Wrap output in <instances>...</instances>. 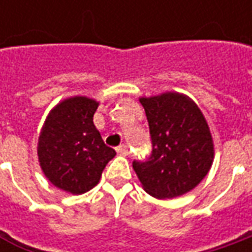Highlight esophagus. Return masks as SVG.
<instances>
[{"label":"esophagus","instance_id":"obj_1","mask_svg":"<svg viewBox=\"0 0 252 252\" xmlns=\"http://www.w3.org/2000/svg\"><path fill=\"white\" fill-rule=\"evenodd\" d=\"M116 151H118V154H121V156H127V154H129V149H127L126 144H122L119 147H116Z\"/></svg>","mask_w":252,"mask_h":252}]
</instances>
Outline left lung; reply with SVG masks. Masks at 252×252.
<instances>
[{"mask_svg":"<svg viewBox=\"0 0 252 252\" xmlns=\"http://www.w3.org/2000/svg\"><path fill=\"white\" fill-rule=\"evenodd\" d=\"M150 127L151 156L133 161L144 190L157 199L181 196L208 175L215 150L208 122L187 95L140 98Z\"/></svg>","mask_w":252,"mask_h":252,"instance_id":"1","label":"left lung"}]
</instances>
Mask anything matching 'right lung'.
Instances as JSON below:
<instances>
[{
  "instance_id": "1",
  "label": "right lung",
  "mask_w": 252,
  "mask_h": 252,
  "mask_svg": "<svg viewBox=\"0 0 252 252\" xmlns=\"http://www.w3.org/2000/svg\"><path fill=\"white\" fill-rule=\"evenodd\" d=\"M98 105L87 96L64 99L50 111L39 136L37 156L46 178L73 195L94 188L116 156L94 125Z\"/></svg>"
}]
</instances>
